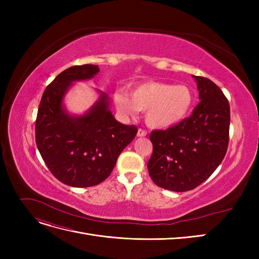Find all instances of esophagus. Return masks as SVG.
<instances>
[{
	"mask_svg": "<svg viewBox=\"0 0 259 259\" xmlns=\"http://www.w3.org/2000/svg\"><path fill=\"white\" fill-rule=\"evenodd\" d=\"M146 135H147V132L145 130H143V128H139L138 130V132H137V136L138 137H145Z\"/></svg>",
	"mask_w": 259,
	"mask_h": 259,
	"instance_id": "34e87169",
	"label": "esophagus"
}]
</instances>
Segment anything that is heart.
I'll return each instance as SVG.
<instances>
[{"instance_id":"1","label":"heart","mask_w":259,"mask_h":259,"mask_svg":"<svg viewBox=\"0 0 259 259\" xmlns=\"http://www.w3.org/2000/svg\"><path fill=\"white\" fill-rule=\"evenodd\" d=\"M194 95L185 84L149 81L135 85L127 94L116 92L114 104L121 113L134 116L146 111V122L152 128H168L182 122L190 112Z\"/></svg>"}]
</instances>
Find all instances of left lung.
<instances>
[{"label": "left lung", "mask_w": 259, "mask_h": 259, "mask_svg": "<svg viewBox=\"0 0 259 259\" xmlns=\"http://www.w3.org/2000/svg\"><path fill=\"white\" fill-rule=\"evenodd\" d=\"M193 77L201 101L192 114L150 134L149 175L156 186L175 192L192 190L206 180L224 160L229 143L228 99L207 77Z\"/></svg>", "instance_id": "left-lung-1"}]
</instances>
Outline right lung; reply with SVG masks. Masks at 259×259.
<instances>
[{
    "instance_id": "obj_1",
    "label": "right lung",
    "mask_w": 259,
    "mask_h": 259,
    "mask_svg": "<svg viewBox=\"0 0 259 259\" xmlns=\"http://www.w3.org/2000/svg\"><path fill=\"white\" fill-rule=\"evenodd\" d=\"M98 72L95 65L66 69L46 88L38 106L35 121L38 151L51 173L71 187L103 183L138 131L135 125H124L114 119L105 93L84 115L67 113L62 99L72 82L92 79Z\"/></svg>"
}]
</instances>
